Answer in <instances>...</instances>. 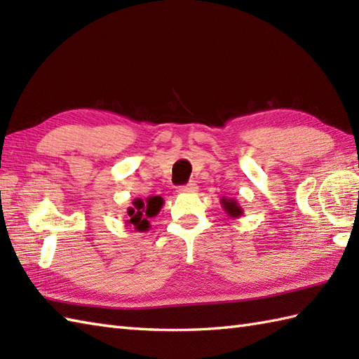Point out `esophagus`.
<instances>
[{
    "label": "esophagus",
    "mask_w": 359,
    "mask_h": 359,
    "mask_svg": "<svg viewBox=\"0 0 359 359\" xmlns=\"http://www.w3.org/2000/svg\"><path fill=\"white\" fill-rule=\"evenodd\" d=\"M177 191L182 193V194H188V193H196L197 191V184H194V182H189L188 185L185 187H179Z\"/></svg>",
    "instance_id": "34e87169"
}]
</instances>
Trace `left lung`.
Here are the masks:
<instances>
[{
    "label": "left lung",
    "instance_id": "obj_1",
    "mask_svg": "<svg viewBox=\"0 0 359 359\" xmlns=\"http://www.w3.org/2000/svg\"><path fill=\"white\" fill-rule=\"evenodd\" d=\"M220 203H222V208L226 212V216L236 219L243 215L242 207L234 199H226V197H222V199H220Z\"/></svg>",
    "mask_w": 359,
    "mask_h": 359
}]
</instances>
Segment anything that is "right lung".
<instances>
[{"instance_id": "right-lung-1", "label": "right lung", "mask_w": 359, "mask_h": 359, "mask_svg": "<svg viewBox=\"0 0 359 359\" xmlns=\"http://www.w3.org/2000/svg\"><path fill=\"white\" fill-rule=\"evenodd\" d=\"M163 207V199L160 196H149L148 199L133 201V207H128L126 211V225L134 226L135 231L144 233L149 230V217L158 215Z\"/></svg>"}]
</instances>
